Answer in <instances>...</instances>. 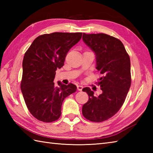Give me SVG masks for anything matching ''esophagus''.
Returning <instances> with one entry per match:
<instances>
[{
    "label": "esophagus",
    "mask_w": 153,
    "mask_h": 153,
    "mask_svg": "<svg viewBox=\"0 0 153 153\" xmlns=\"http://www.w3.org/2000/svg\"><path fill=\"white\" fill-rule=\"evenodd\" d=\"M77 90H78V91H82L83 89V86L82 85H77Z\"/></svg>",
    "instance_id": "34e87169"
}]
</instances>
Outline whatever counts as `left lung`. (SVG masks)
<instances>
[{"mask_svg":"<svg viewBox=\"0 0 153 153\" xmlns=\"http://www.w3.org/2000/svg\"><path fill=\"white\" fill-rule=\"evenodd\" d=\"M82 39L95 54L96 68L103 76L99 83L102 93L94 95L89 87L83 91L89 96L82 107L84 117L101 122L118 112L131 86L130 58L123 43L105 33H83Z\"/></svg>","mask_w":153,"mask_h":153,"instance_id":"left-lung-1","label":"left lung"}]
</instances>
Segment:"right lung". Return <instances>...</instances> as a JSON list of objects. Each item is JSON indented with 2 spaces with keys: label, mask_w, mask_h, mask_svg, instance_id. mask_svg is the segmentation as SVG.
I'll return each instance as SVG.
<instances>
[{
  "label": "right lung",
  "mask_w": 153,
  "mask_h": 153,
  "mask_svg": "<svg viewBox=\"0 0 153 153\" xmlns=\"http://www.w3.org/2000/svg\"><path fill=\"white\" fill-rule=\"evenodd\" d=\"M82 33L55 32L37 37L25 53L23 60L21 90L29 111L44 122L56 121L61 115L64 99L76 91L53 81L56 71L64 66L68 52L81 39Z\"/></svg>",
  "instance_id": "add662e5"
}]
</instances>
